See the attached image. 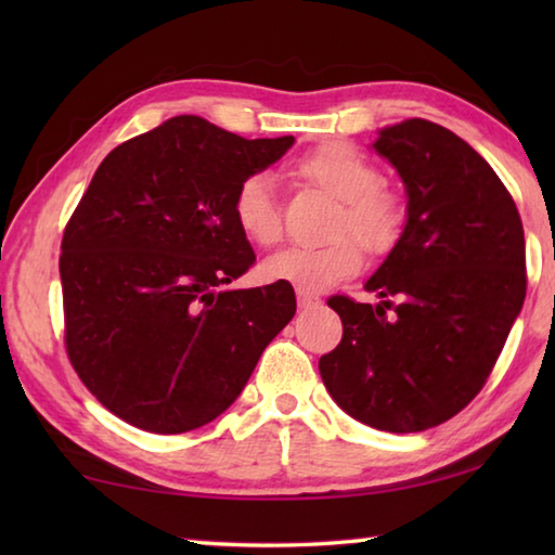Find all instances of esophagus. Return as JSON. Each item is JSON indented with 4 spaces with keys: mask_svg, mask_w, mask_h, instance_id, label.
I'll list each match as a JSON object with an SVG mask.
<instances>
[{
    "mask_svg": "<svg viewBox=\"0 0 555 555\" xmlns=\"http://www.w3.org/2000/svg\"><path fill=\"white\" fill-rule=\"evenodd\" d=\"M296 298H298V308H315L321 304V298L306 288H296Z\"/></svg>",
    "mask_w": 555,
    "mask_h": 555,
    "instance_id": "obj_1",
    "label": "esophagus"
}]
</instances>
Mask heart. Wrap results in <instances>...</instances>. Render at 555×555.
<instances>
[{
	"label": "heart",
	"mask_w": 555,
	"mask_h": 555,
	"mask_svg": "<svg viewBox=\"0 0 555 555\" xmlns=\"http://www.w3.org/2000/svg\"><path fill=\"white\" fill-rule=\"evenodd\" d=\"M298 173L311 178L343 201L335 234L352 232L364 247L387 249L401 230L397 195L379 188V171L367 156L350 144H327L298 162ZM232 212L240 230L257 244H274L281 237V212L274 183L267 173H251L237 185ZM362 267L360 244L337 237L331 244H288L261 264L271 281H288L306 291H323L354 276Z\"/></svg>",
	"instance_id": "1"
}]
</instances>
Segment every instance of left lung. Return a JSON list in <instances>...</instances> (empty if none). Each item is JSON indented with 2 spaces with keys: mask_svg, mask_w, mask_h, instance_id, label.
I'll return each mask as SVG.
<instances>
[{
  "mask_svg": "<svg viewBox=\"0 0 555 555\" xmlns=\"http://www.w3.org/2000/svg\"><path fill=\"white\" fill-rule=\"evenodd\" d=\"M372 149L406 188V222L364 284L377 306L327 300L343 340L318 370L352 418L416 434L453 418L490 377L524 306V228L500 176L450 129L406 119Z\"/></svg>",
  "mask_w": 555,
  "mask_h": 555,
  "instance_id": "obj_1",
  "label": "left lung"
}]
</instances>
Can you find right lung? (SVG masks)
Here are the masks:
<instances>
[{
    "instance_id": "right-lung-1",
    "label": "right lung",
    "mask_w": 555,
    "mask_h": 555,
    "mask_svg": "<svg viewBox=\"0 0 555 555\" xmlns=\"http://www.w3.org/2000/svg\"><path fill=\"white\" fill-rule=\"evenodd\" d=\"M291 144L178 115L98 166L61 244L65 347L127 424L164 436L210 424L294 318L288 281L222 288L257 259L234 191Z\"/></svg>"
}]
</instances>
